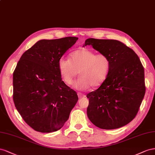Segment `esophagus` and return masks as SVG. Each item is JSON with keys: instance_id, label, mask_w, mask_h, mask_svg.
<instances>
[{"instance_id": "esophagus-1", "label": "esophagus", "mask_w": 155, "mask_h": 155, "mask_svg": "<svg viewBox=\"0 0 155 155\" xmlns=\"http://www.w3.org/2000/svg\"><path fill=\"white\" fill-rule=\"evenodd\" d=\"M77 95H78V97L79 99H82V98H84V97H86L85 95H83L82 94H81V93H80V92H78Z\"/></svg>"}]
</instances>
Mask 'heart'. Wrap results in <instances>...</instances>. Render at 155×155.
Returning <instances> with one entry per match:
<instances>
[{
	"mask_svg": "<svg viewBox=\"0 0 155 155\" xmlns=\"http://www.w3.org/2000/svg\"><path fill=\"white\" fill-rule=\"evenodd\" d=\"M110 68V61L107 55L95 54L86 48L73 52L69 60L62 57L58 61L60 74L66 84H73L78 71L80 78L75 87L81 90L100 86L107 78Z\"/></svg>",
	"mask_w": 155,
	"mask_h": 155,
	"instance_id": "b5f03b06",
	"label": "heart"
}]
</instances>
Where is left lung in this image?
<instances>
[{
	"label": "left lung",
	"instance_id": "left-lung-1",
	"mask_svg": "<svg viewBox=\"0 0 155 155\" xmlns=\"http://www.w3.org/2000/svg\"><path fill=\"white\" fill-rule=\"evenodd\" d=\"M86 45L106 54L110 61L104 82L86 95L87 117L102 129L125 126L136 117L145 93L144 68L139 57L124 43L114 39L89 38L84 47Z\"/></svg>",
	"mask_w": 155,
	"mask_h": 155
}]
</instances>
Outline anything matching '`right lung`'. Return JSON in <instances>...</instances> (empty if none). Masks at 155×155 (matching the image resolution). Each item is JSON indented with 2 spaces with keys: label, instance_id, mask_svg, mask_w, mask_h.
I'll use <instances>...</instances> for the list:
<instances>
[{
  "label": "right lung",
  "instance_id": "right-lung-1",
  "mask_svg": "<svg viewBox=\"0 0 155 155\" xmlns=\"http://www.w3.org/2000/svg\"><path fill=\"white\" fill-rule=\"evenodd\" d=\"M78 38L41 39L21 56L13 74V99L22 118L34 130L60 129L78 101L61 80L58 61Z\"/></svg>",
  "mask_w": 155,
  "mask_h": 155
}]
</instances>
